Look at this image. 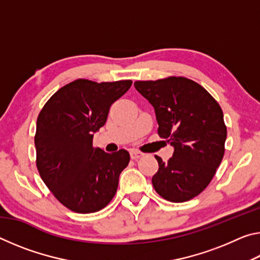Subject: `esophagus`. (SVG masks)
<instances>
[{
  "label": "esophagus",
  "instance_id": "1",
  "mask_svg": "<svg viewBox=\"0 0 260 260\" xmlns=\"http://www.w3.org/2000/svg\"><path fill=\"white\" fill-rule=\"evenodd\" d=\"M131 158L132 159H139L140 157L143 156V153L139 150H131Z\"/></svg>",
  "mask_w": 260,
  "mask_h": 260
}]
</instances>
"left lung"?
<instances>
[{
    "mask_svg": "<svg viewBox=\"0 0 260 260\" xmlns=\"http://www.w3.org/2000/svg\"><path fill=\"white\" fill-rule=\"evenodd\" d=\"M136 90L155 108L158 135L174 147L173 157L152 177L158 195L173 203L193 199L209 186L225 153L227 127L219 103L184 77L135 81Z\"/></svg>",
    "mask_w": 260,
    "mask_h": 260,
    "instance_id": "left-lung-1",
    "label": "left lung"
}]
</instances>
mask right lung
<instances>
[{
    "label": "right lung",
    "instance_id": "obj_1",
    "mask_svg": "<svg viewBox=\"0 0 260 260\" xmlns=\"http://www.w3.org/2000/svg\"><path fill=\"white\" fill-rule=\"evenodd\" d=\"M131 86L132 80L77 79L59 88L39 113L34 136L38 171L52 195L73 212H98L116 195L129 153L94 148L93 138L112 103Z\"/></svg>",
    "mask_w": 260,
    "mask_h": 260
}]
</instances>
